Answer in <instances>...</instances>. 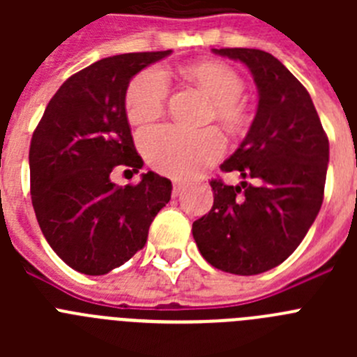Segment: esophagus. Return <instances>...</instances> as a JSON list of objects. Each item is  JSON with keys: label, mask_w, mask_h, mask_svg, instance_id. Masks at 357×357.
<instances>
[{"label": "esophagus", "mask_w": 357, "mask_h": 357, "mask_svg": "<svg viewBox=\"0 0 357 357\" xmlns=\"http://www.w3.org/2000/svg\"><path fill=\"white\" fill-rule=\"evenodd\" d=\"M182 189H184V182L182 181H173V195H178L182 191Z\"/></svg>", "instance_id": "esophagus-1"}]
</instances>
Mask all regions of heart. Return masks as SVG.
<instances>
[{
	"mask_svg": "<svg viewBox=\"0 0 357 357\" xmlns=\"http://www.w3.org/2000/svg\"><path fill=\"white\" fill-rule=\"evenodd\" d=\"M185 75L213 100V116L227 130L239 132L247 127L250 112L241 100L245 80L234 68L223 62H202L189 66ZM168 94L169 82L162 69L141 71L125 94L128 119L135 125L157 119L166 107ZM141 148L151 168L175 178H185L200 173L222 155L225 137L214 127L188 130L162 125L143 132Z\"/></svg>",
	"mask_w": 357,
	"mask_h": 357,
	"instance_id": "obj_1",
	"label": "heart"
}]
</instances>
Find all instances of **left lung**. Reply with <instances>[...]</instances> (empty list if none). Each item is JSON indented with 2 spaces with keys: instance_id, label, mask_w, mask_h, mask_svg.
<instances>
[{
  "instance_id": "1",
  "label": "left lung",
  "mask_w": 357,
  "mask_h": 357,
  "mask_svg": "<svg viewBox=\"0 0 357 357\" xmlns=\"http://www.w3.org/2000/svg\"><path fill=\"white\" fill-rule=\"evenodd\" d=\"M216 55L250 69L259 103L247 137L222 164L241 182L213 181V209L193 223L204 259L236 275L279 266L301 245L324 202L329 139L304 85L263 50L222 48Z\"/></svg>"
}]
</instances>
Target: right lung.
<instances>
[{
  "instance_id": "right-lung-1",
  "label": "right lung",
  "mask_w": 357,
  "mask_h": 357,
  "mask_svg": "<svg viewBox=\"0 0 357 357\" xmlns=\"http://www.w3.org/2000/svg\"><path fill=\"white\" fill-rule=\"evenodd\" d=\"M166 52L107 56L69 77L50 100L30 143V193L55 254L77 272L105 275L144 247L172 181L153 172L116 185V168L139 172L125 94L132 78Z\"/></svg>"
}]
</instances>
